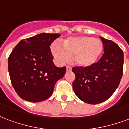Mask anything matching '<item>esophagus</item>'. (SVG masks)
<instances>
[{
	"label": "esophagus",
	"instance_id": "1",
	"mask_svg": "<svg viewBox=\"0 0 129 129\" xmlns=\"http://www.w3.org/2000/svg\"><path fill=\"white\" fill-rule=\"evenodd\" d=\"M66 70L67 71H70V70H72V68L70 67V66H67L66 67Z\"/></svg>",
	"mask_w": 129,
	"mask_h": 129
}]
</instances>
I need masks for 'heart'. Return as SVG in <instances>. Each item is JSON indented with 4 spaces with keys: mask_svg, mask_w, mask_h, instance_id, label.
<instances>
[{
    "mask_svg": "<svg viewBox=\"0 0 129 129\" xmlns=\"http://www.w3.org/2000/svg\"><path fill=\"white\" fill-rule=\"evenodd\" d=\"M104 49L102 41L97 38L78 36L67 38L63 41V47L54 43L51 46V52L57 63H67L73 56L77 66H92L102 55Z\"/></svg>",
    "mask_w": 129,
    "mask_h": 129,
    "instance_id": "1",
    "label": "heart"
}]
</instances>
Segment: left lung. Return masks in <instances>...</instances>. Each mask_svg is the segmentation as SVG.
Returning <instances> with one entry per match:
<instances>
[{"instance_id":"obj_1","label":"left lung","mask_w":129,"mask_h":129,"mask_svg":"<svg viewBox=\"0 0 129 129\" xmlns=\"http://www.w3.org/2000/svg\"><path fill=\"white\" fill-rule=\"evenodd\" d=\"M104 45L102 57L88 68H73V87L75 95L84 102L100 104L107 100L119 86L124 65V52L115 43L100 37Z\"/></svg>"}]
</instances>
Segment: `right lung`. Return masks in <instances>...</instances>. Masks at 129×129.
I'll return each mask as SVG.
<instances>
[{"label": "right lung", "instance_id": "add662e5", "mask_svg": "<svg viewBox=\"0 0 129 129\" xmlns=\"http://www.w3.org/2000/svg\"><path fill=\"white\" fill-rule=\"evenodd\" d=\"M59 34L41 33L21 40L8 58V71L16 92L23 100L39 102L53 93L54 85L63 77L66 67L54 64L51 43Z\"/></svg>", "mask_w": 129, "mask_h": 129}]
</instances>
